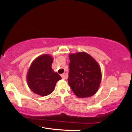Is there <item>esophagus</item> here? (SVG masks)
Listing matches in <instances>:
<instances>
[{"mask_svg":"<svg viewBox=\"0 0 132 132\" xmlns=\"http://www.w3.org/2000/svg\"><path fill=\"white\" fill-rule=\"evenodd\" d=\"M61 77L62 78L64 79H66L68 78V75H66V74H63V75H61Z\"/></svg>","mask_w":132,"mask_h":132,"instance_id":"34e87169","label":"esophagus"}]
</instances>
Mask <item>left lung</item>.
Returning a JSON list of instances; mask_svg holds the SVG:
<instances>
[{
  "label": "left lung",
  "mask_w": 132,
  "mask_h": 132,
  "mask_svg": "<svg viewBox=\"0 0 132 132\" xmlns=\"http://www.w3.org/2000/svg\"><path fill=\"white\" fill-rule=\"evenodd\" d=\"M69 72L68 84L79 98H87L99 90L102 72L97 61L84 52L69 54Z\"/></svg>",
  "instance_id": "8db88e82"
}]
</instances>
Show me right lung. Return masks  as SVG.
<instances>
[{"mask_svg": "<svg viewBox=\"0 0 132 132\" xmlns=\"http://www.w3.org/2000/svg\"><path fill=\"white\" fill-rule=\"evenodd\" d=\"M53 57L44 54L36 57L28 68L27 81L29 88L36 94L46 96L53 92L56 84L61 79L51 68Z\"/></svg>", "mask_w": 132, "mask_h": 132, "instance_id": "1", "label": "right lung"}]
</instances>
